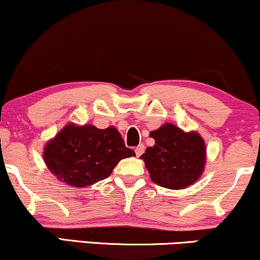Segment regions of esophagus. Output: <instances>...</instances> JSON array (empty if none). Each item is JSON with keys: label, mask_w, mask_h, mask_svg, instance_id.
I'll use <instances>...</instances> for the list:
<instances>
[{"label": "esophagus", "mask_w": 260, "mask_h": 260, "mask_svg": "<svg viewBox=\"0 0 260 260\" xmlns=\"http://www.w3.org/2000/svg\"><path fill=\"white\" fill-rule=\"evenodd\" d=\"M143 151H145V146H143V145L137 146V147L135 148V153H136L137 157H140V155L143 153Z\"/></svg>", "instance_id": "1"}]
</instances>
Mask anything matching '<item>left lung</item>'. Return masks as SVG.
<instances>
[{
	"mask_svg": "<svg viewBox=\"0 0 260 260\" xmlns=\"http://www.w3.org/2000/svg\"><path fill=\"white\" fill-rule=\"evenodd\" d=\"M154 146L141 157L154 184L169 190H184L202 176L207 148L197 131L186 133L176 125L166 123L149 133Z\"/></svg>",
	"mask_w": 260,
	"mask_h": 260,
	"instance_id": "8db88e82",
	"label": "left lung"
}]
</instances>
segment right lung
<instances>
[{
  "mask_svg": "<svg viewBox=\"0 0 260 260\" xmlns=\"http://www.w3.org/2000/svg\"><path fill=\"white\" fill-rule=\"evenodd\" d=\"M44 161L59 181L81 188L105 180L124 158L135 152L125 147L117 127L68 123L44 147Z\"/></svg>",
  "mask_w": 260,
  "mask_h": 260,
  "instance_id": "obj_1",
  "label": "right lung"
}]
</instances>
